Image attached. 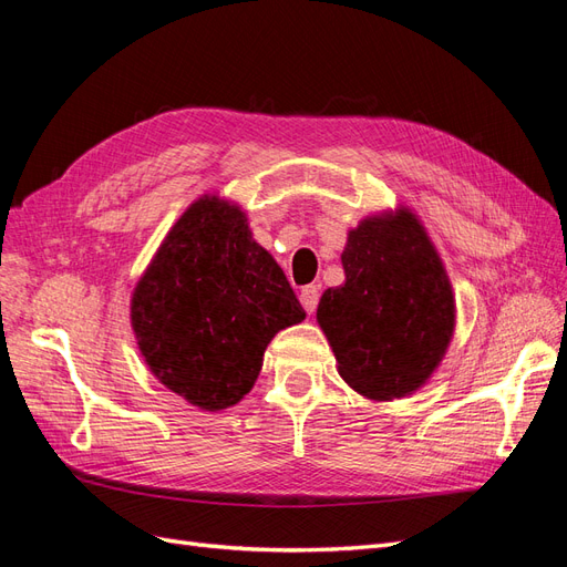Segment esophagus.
<instances>
[{
    "instance_id": "obj_1",
    "label": "esophagus",
    "mask_w": 567,
    "mask_h": 567,
    "mask_svg": "<svg viewBox=\"0 0 567 567\" xmlns=\"http://www.w3.org/2000/svg\"><path fill=\"white\" fill-rule=\"evenodd\" d=\"M300 302H302L307 315H315L317 305H319V288L317 286H305L300 290Z\"/></svg>"
}]
</instances>
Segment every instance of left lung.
<instances>
[{
	"instance_id": "1",
	"label": "left lung",
	"mask_w": 567,
	"mask_h": 567,
	"mask_svg": "<svg viewBox=\"0 0 567 567\" xmlns=\"http://www.w3.org/2000/svg\"><path fill=\"white\" fill-rule=\"evenodd\" d=\"M346 284L321 296L317 319L346 383L371 400L425 383L450 346L454 296L419 219H364L342 250Z\"/></svg>"
}]
</instances>
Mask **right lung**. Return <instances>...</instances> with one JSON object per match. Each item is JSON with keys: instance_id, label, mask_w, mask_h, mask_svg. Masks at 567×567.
I'll return each instance as SVG.
<instances>
[{"instance_id": "1", "label": "right lung", "mask_w": 567, "mask_h": 567, "mask_svg": "<svg viewBox=\"0 0 567 567\" xmlns=\"http://www.w3.org/2000/svg\"><path fill=\"white\" fill-rule=\"evenodd\" d=\"M302 319L286 274L252 241L246 215L215 196L179 217L132 298L151 371L208 411L250 392L267 342Z\"/></svg>"}]
</instances>
